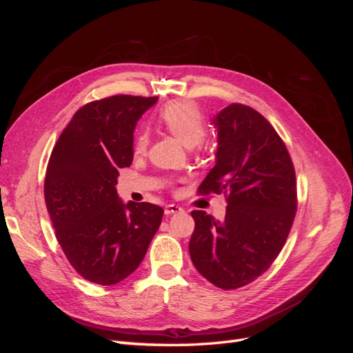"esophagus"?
Instances as JSON below:
<instances>
[{"label": "esophagus", "mask_w": 353, "mask_h": 353, "mask_svg": "<svg viewBox=\"0 0 353 353\" xmlns=\"http://www.w3.org/2000/svg\"><path fill=\"white\" fill-rule=\"evenodd\" d=\"M183 212V208H179L178 205H166L165 206V213L166 215H172V213Z\"/></svg>", "instance_id": "1"}]
</instances>
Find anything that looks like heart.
I'll return each instance as SVG.
<instances>
[{
	"mask_svg": "<svg viewBox=\"0 0 353 353\" xmlns=\"http://www.w3.org/2000/svg\"><path fill=\"white\" fill-rule=\"evenodd\" d=\"M159 121L166 130L175 135L187 147H200L206 134V119L199 105L191 100H172L165 104L159 112ZM150 137L145 130H140L134 138L132 150L135 154H143Z\"/></svg>",
	"mask_w": 353,
	"mask_h": 353,
	"instance_id": "heart-1",
	"label": "heart"
}]
</instances>
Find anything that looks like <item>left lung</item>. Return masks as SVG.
<instances>
[{"label":"left lung","mask_w":353,"mask_h":353,"mask_svg":"<svg viewBox=\"0 0 353 353\" xmlns=\"http://www.w3.org/2000/svg\"><path fill=\"white\" fill-rule=\"evenodd\" d=\"M218 128L216 165L200 184V196L222 194L225 221L193 210L188 250L196 270L223 290L248 285L270 268L292 230L297 208L296 172L281 137L265 117L232 103Z\"/></svg>","instance_id":"left-lung-1"}]
</instances>
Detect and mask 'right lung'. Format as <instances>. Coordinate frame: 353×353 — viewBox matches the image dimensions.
Listing matches in <instances>:
<instances>
[{"label": "right lung", "instance_id": "obj_1", "mask_svg": "<svg viewBox=\"0 0 353 353\" xmlns=\"http://www.w3.org/2000/svg\"><path fill=\"white\" fill-rule=\"evenodd\" d=\"M157 97L112 95L73 114L52 148L44 183L59 244L82 279L113 285L143 262L163 216L152 203L117 197L119 169L132 163L134 128Z\"/></svg>", "mask_w": 353, "mask_h": 353}]
</instances>
